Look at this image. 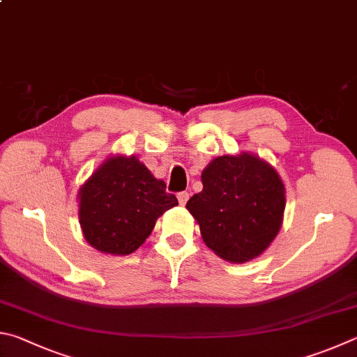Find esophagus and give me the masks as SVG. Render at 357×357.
Masks as SVG:
<instances>
[{
  "label": "esophagus",
  "instance_id": "1",
  "mask_svg": "<svg viewBox=\"0 0 357 357\" xmlns=\"http://www.w3.org/2000/svg\"><path fill=\"white\" fill-rule=\"evenodd\" d=\"M187 199H189V193L187 192H179L178 193V201H179V204H185L187 203Z\"/></svg>",
  "mask_w": 357,
  "mask_h": 357
}]
</instances>
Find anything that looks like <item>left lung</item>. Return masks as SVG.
Returning <instances> with one entry per match:
<instances>
[{
    "label": "left lung",
    "instance_id": "obj_1",
    "mask_svg": "<svg viewBox=\"0 0 357 357\" xmlns=\"http://www.w3.org/2000/svg\"><path fill=\"white\" fill-rule=\"evenodd\" d=\"M203 190L185 207L199 225L204 243L225 261L246 262L273 242L286 207L284 184L273 167L248 153L213 159Z\"/></svg>",
    "mask_w": 357,
    "mask_h": 357
}]
</instances>
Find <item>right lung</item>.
<instances>
[{
    "label": "right lung",
    "mask_w": 357,
    "mask_h": 357,
    "mask_svg": "<svg viewBox=\"0 0 357 357\" xmlns=\"http://www.w3.org/2000/svg\"><path fill=\"white\" fill-rule=\"evenodd\" d=\"M165 183L137 158L107 159L79 190V223L86 241L107 255H131L165 211L178 206Z\"/></svg>",
    "instance_id": "obj_1"
}]
</instances>
